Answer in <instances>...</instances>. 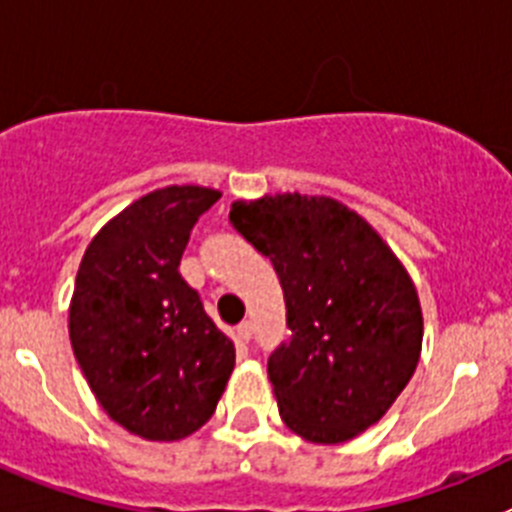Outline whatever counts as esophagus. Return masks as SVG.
<instances>
[{
	"label": "esophagus",
	"mask_w": 512,
	"mask_h": 512,
	"mask_svg": "<svg viewBox=\"0 0 512 512\" xmlns=\"http://www.w3.org/2000/svg\"><path fill=\"white\" fill-rule=\"evenodd\" d=\"M251 336H253V323L251 320H243V323L238 325V341L248 343L251 341Z\"/></svg>",
	"instance_id": "esophagus-1"
}]
</instances>
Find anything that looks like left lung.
Returning a JSON list of instances; mask_svg holds the SVG:
<instances>
[{"instance_id":"8db88e82","label":"left lung","mask_w":512,"mask_h":512,"mask_svg":"<svg viewBox=\"0 0 512 512\" xmlns=\"http://www.w3.org/2000/svg\"><path fill=\"white\" fill-rule=\"evenodd\" d=\"M230 225L274 264L289 341L269 382L289 431L320 446L372 428L408 387L423 310L408 269L356 210L325 194L230 205Z\"/></svg>"}]
</instances>
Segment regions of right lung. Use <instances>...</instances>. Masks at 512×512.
Listing matches in <instances>:
<instances>
[{
	"label": "right lung",
	"mask_w": 512,
	"mask_h": 512,
	"mask_svg": "<svg viewBox=\"0 0 512 512\" xmlns=\"http://www.w3.org/2000/svg\"><path fill=\"white\" fill-rule=\"evenodd\" d=\"M220 194L200 184L143 194L99 228L76 271V361L104 413L146 441L200 431L233 374V341L179 274L189 230Z\"/></svg>",
	"instance_id": "right-lung-1"
}]
</instances>
